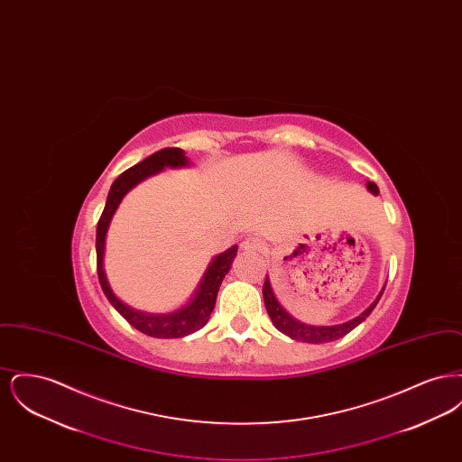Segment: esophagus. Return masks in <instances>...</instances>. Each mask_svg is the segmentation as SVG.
<instances>
[{
	"label": "esophagus",
	"instance_id": "obj_1",
	"mask_svg": "<svg viewBox=\"0 0 462 462\" xmlns=\"http://www.w3.org/2000/svg\"><path fill=\"white\" fill-rule=\"evenodd\" d=\"M242 251L245 253H260L262 251V241L258 237H247L241 244Z\"/></svg>",
	"mask_w": 462,
	"mask_h": 462
}]
</instances>
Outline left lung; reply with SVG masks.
<instances>
[{
	"instance_id": "8db88e82",
	"label": "left lung",
	"mask_w": 462,
	"mask_h": 462,
	"mask_svg": "<svg viewBox=\"0 0 462 462\" xmlns=\"http://www.w3.org/2000/svg\"><path fill=\"white\" fill-rule=\"evenodd\" d=\"M367 189H369V192H373L374 196L379 194V189H377V185H375L374 181H367ZM384 287H383V291L379 292V296L375 298V301H374L373 305L367 308L364 313H360L358 317H355V319L345 322V324H337V326H319V328H317V326H307V324H303V322H298L296 319H292V317L287 313L284 308L281 307V303L277 301V298H275V294H273L270 279H268V275H266L263 284L264 307H266V311H268V315H270L273 326L281 330L282 334H286V336L296 339V341L320 345V343L336 341V339L346 336V334H348L350 330L355 329L358 324H362V322L371 315V311H373L375 305H377V301L381 300V296H383V292H384Z\"/></svg>"
}]
</instances>
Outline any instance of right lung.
Wrapping results in <instances>:
<instances>
[{"label": "right lung", "mask_w": 462, "mask_h": 462, "mask_svg": "<svg viewBox=\"0 0 462 462\" xmlns=\"http://www.w3.org/2000/svg\"><path fill=\"white\" fill-rule=\"evenodd\" d=\"M181 166H189V159L185 157V152L178 147H168V149H162V151H157L154 154L149 155L142 162L134 164L130 170L121 173L114 180V183L110 187L104 213L97 225V272H98V281H100L102 291L107 296L110 305L123 315V319H126L134 329H138L147 336H152V337H183V336H189L196 330L202 329L208 324L209 315L217 303L221 281L228 273L232 262L237 254V245H232L230 249H226L225 253L213 258V262L208 266V270L199 284L194 298L185 307L176 310L173 313L151 315V313L136 311L133 308L126 307L125 303H121L116 298V294L112 292L109 282H107L106 270H104V251H106V236L109 230V223L119 202L142 180L162 171L164 168H181Z\"/></svg>", "instance_id": "obj_1"}]
</instances>
